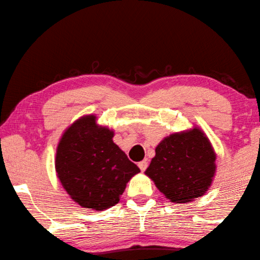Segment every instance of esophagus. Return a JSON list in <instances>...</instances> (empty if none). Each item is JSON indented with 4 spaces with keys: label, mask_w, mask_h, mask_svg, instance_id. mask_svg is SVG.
Returning <instances> with one entry per match:
<instances>
[{
    "label": "esophagus",
    "mask_w": 260,
    "mask_h": 260,
    "mask_svg": "<svg viewBox=\"0 0 260 260\" xmlns=\"http://www.w3.org/2000/svg\"><path fill=\"white\" fill-rule=\"evenodd\" d=\"M139 168L141 169V172H145V169L148 168V161H146V160H143V161L139 162Z\"/></svg>",
    "instance_id": "obj_1"
}]
</instances>
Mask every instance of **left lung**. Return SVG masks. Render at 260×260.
<instances>
[{"instance_id": "left-lung-1", "label": "left lung", "mask_w": 260, "mask_h": 260, "mask_svg": "<svg viewBox=\"0 0 260 260\" xmlns=\"http://www.w3.org/2000/svg\"><path fill=\"white\" fill-rule=\"evenodd\" d=\"M216 154L201 129L175 133L155 148L145 171L158 190L175 204H185L204 196L216 171Z\"/></svg>"}]
</instances>
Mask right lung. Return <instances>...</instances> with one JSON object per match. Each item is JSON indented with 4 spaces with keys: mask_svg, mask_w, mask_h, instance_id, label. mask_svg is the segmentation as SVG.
I'll return each mask as SVG.
<instances>
[{
    "mask_svg": "<svg viewBox=\"0 0 260 260\" xmlns=\"http://www.w3.org/2000/svg\"><path fill=\"white\" fill-rule=\"evenodd\" d=\"M114 132L82 117L64 132L55 155V172L70 198L84 208L117 205L126 184L140 168L114 143Z\"/></svg>",
    "mask_w": 260,
    "mask_h": 260,
    "instance_id": "1",
    "label": "right lung"
}]
</instances>
